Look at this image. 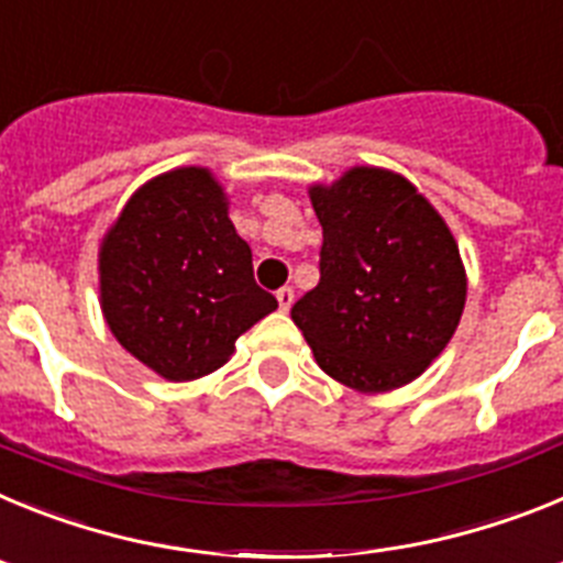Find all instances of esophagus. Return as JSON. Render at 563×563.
Instances as JSON below:
<instances>
[{
  "mask_svg": "<svg viewBox=\"0 0 563 563\" xmlns=\"http://www.w3.org/2000/svg\"><path fill=\"white\" fill-rule=\"evenodd\" d=\"M276 301H278V310L290 312L292 301H296V292H292V287H282V290L276 292Z\"/></svg>",
  "mask_w": 563,
  "mask_h": 563,
  "instance_id": "34e87169",
  "label": "esophagus"
}]
</instances>
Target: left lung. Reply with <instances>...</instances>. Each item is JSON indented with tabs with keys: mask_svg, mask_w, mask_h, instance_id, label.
I'll use <instances>...</instances> for the list:
<instances>
[{
	"mask_svg": "<svg viewBox=\"0 0 563 563\" xmlns=\"http://www.w3.org/2000/svg\"><path fill=\"white\" fill-rule=\"evenodd\" d=\"M310 202L324 228L321 282L290 316L316 363L363 395L417 380L465 310L454 233L415 183L380 166L312 183Z\"/></svg>",
	"mask_w": 563,
	"mask_h": 563,
	"instance_id": "8db88e82",
	"label": "left lung"
}]
</instances>
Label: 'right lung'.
<instances>
[{"label": "right lung", "instance_id": "1", "mask_svg": "<svg viewBox=\"0 0 563 563\" xmlns=\"http://www.w3.org/2000/svg\"><path fill=\"white\" fill-rule=\"evenodd\" d=\"M228 206L211 168H172L129 197L98 247L103 321L166 380L225 366L236 338L278 307L253 282L251 247Z\"/></svg>", "mask_w": 563, "mask_h": 563}]
</instances>
